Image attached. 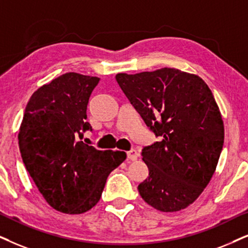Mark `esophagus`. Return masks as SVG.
I'll list each match as a JSON object with an SVG mask.
<instances>
[{"mask_svg": "<svg viewBox=\"0 0 248 248\" xmlns=\"http://www.w3.org/2000/svg\"><path fill=\"white\" fill-rule=\"evenodd\" d=\"M139 156V153H137L136 150H130V151L127 152V159L130 161H135Z\"/></svg>", "mask_w": 248, "mask_h": 248, "instance_id": "esophagus-1", "label": "esophagus"}]
</instances>
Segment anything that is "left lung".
<instances>
[{
  "instance_id": "1",
  "label": "left lung",
  "mask_w": 248,
  "mask_h": 248,
  "mask_svg": "<svg viewBox=\"0 0 248 248\" xmlns=\"http://www.w3.org/2000/svg\"><path fill=\"white\" fill-rule=\"evenodd\" d=\"M119 86L158 142L142 150L149 176L139 186L144 202L161 212L186 208L214 174L224 126L202 78L176 68L115 75Z\"/></svg>"
}]
</instances>
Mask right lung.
Here are the masks:
<instances>
[{
	"instance_id": "add662e5",
	"label": "right lung",
	"mask_w": 248,
	"mask_h": 248,
	"mask_svg": "<svg viewBox=\"0 0 248 248\" xmlns=\"http://www.w3.org/2000/svg\"><path fill=\"white\" fill-rule=\"evenodd\" d=\"M99 78L65 73L28 101L18 140L24 165L56 211L82 214L101 199L106 180L126 159L124 151L97 150L78 140L92 130L87 105Z\"/></svg>"
}]
</instances>
